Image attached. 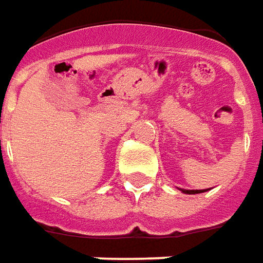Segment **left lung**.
<instances>
[{
	"mask_svg": "<svg viewBox=\"0 0 263 263\" xmlns=\"http://www.w3.org/2000/svg\"><path fill=\"white\" fill-rule=\"evenodd\" d=\"M182 193H186V194H200V193H204V191H200V190H181Z\"/></svg>",
	"mask_w": 263,
	"mask_h": 263,
	"instance_id": "8db88e82",
	"label": "left lung"
}]
</instances>
